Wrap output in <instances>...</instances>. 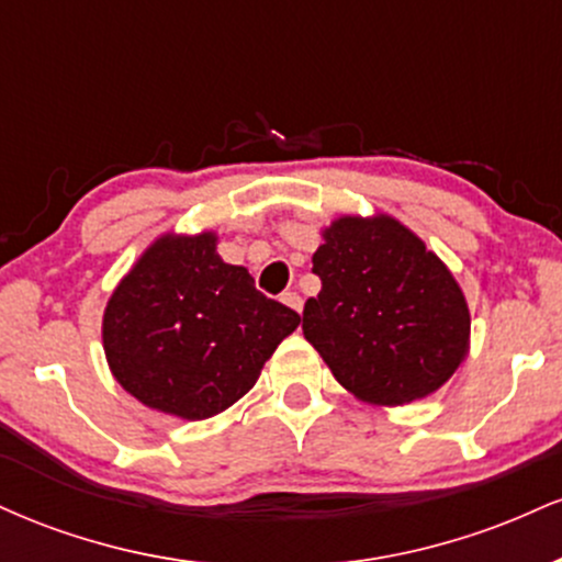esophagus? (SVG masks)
I'll return each instance as SVG.
<instances>
[{"label": "esophagus", "mask_w": 562, "mask_h": 562, "mask_svg": "<svg viewBox=\"0 0 562 562\" xmlns=\"http://www.w3.org/2000/svg\"><path fill=\"white\" fill-rule=\"evenodd\" d=\"M282 303L293 308V312H301V308H303V299H301L299 293H293V290H288V293H282Z\"/></svg>", "instance_id": "34e87169"}]
</instances>
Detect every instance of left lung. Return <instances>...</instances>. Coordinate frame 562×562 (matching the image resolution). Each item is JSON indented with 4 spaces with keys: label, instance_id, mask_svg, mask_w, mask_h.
<instances>
[{
    "label": "left lung",
    "instance_id": "obj_1",
    "mask_svg": "<svg viewBox=\"0 0 562 562\" xmlns=\"http://www.w3.org/2000/svg\"><path fill=\"white\" fill-rule=\"evenodd\" d=\"M322 237V290L303 306V335L335 380L380 406L441 389L470 340L465 295L443 261L385 214L340 216Z\"/></svg>",
    "mask_w": 562,
    "mask_h": 562
}]
</instances>
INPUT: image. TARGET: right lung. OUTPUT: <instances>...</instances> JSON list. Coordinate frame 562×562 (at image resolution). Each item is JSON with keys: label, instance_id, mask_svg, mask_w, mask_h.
Listing matches in <instances>:
<instances>
[{"label": "right lung", "instance_id": "add662e5", "mask_svg": "<svg viewBox=\"0 0 562 562\" xmlns=\"http://www.w3.org/2000/svg\"><path fill=\"white\" fill-rule=\"evenodd\" d=\"M245 267L224 263L216 235H164L119 282L102 317L113 378L150 409L182 420L224 412L256 385L299 327Z\"/></svg>", "mask_w": 562, "mask_h": 562}]
</instances>
